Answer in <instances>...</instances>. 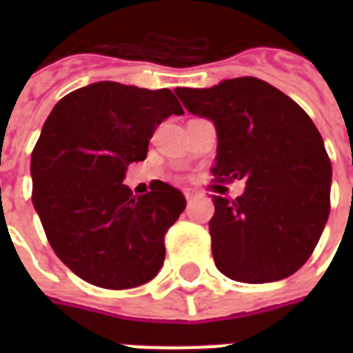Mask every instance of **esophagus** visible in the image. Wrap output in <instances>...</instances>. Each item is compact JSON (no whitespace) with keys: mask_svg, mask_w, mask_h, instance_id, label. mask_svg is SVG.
I'll return each mask as SVG.
<instances>
[{"mask_svg":"<svg viewBox=\"0 0 353 353\" xmlns=\"http://www.w3.org/2000/svg\"><path fill=\"white\" fill-rule=\"evenodd\" d=\"M185 198H187L188 203H192L194 199L198 198V194L194 192V190H185Z\"/></svg>","mask_w":353,"mask_h":353,"instance_id":"esophagus-1","label":"esophagus"}]
</instances>
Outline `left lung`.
I'll use <instances>...</instances> for the list:
<instances>
[{
    "mask_svg": "<svg viewBox=\"0 0 353 353\" xmlns=\"http://www.w3.org/2000/svg\"><path fill=\"white\" fill-rule=\"evenodd\" d=\"M183 106L214 122L220 183L245 181L236 199L214 196L212 256L238 282L265 284L306 263L330 214L332 163L323 137L295 101L254 77L177 88Z\"/></svg>",
    "mask_w": 353,
    "mask_h": 353,
    "instance_id": "1",
    "label": "left lung"
}]
</instances>
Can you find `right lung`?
Masks as SVG:
<instances>
[{"label":"right lung","mask_w":353,"mask_h":353,"mask_svg":"<svg viewBox=\"0 0 353 353\" xmlns=\"http://www.w3.org/2000/svg\"><path fill=\"white\" fill-rule=\"evenodd\" d=\"M170 115H183L170 90L106 80L63 97L41 128L30 157L32 205L52 251L90 284L137 288L165 262V234L187 199L163 181L133 196L122 181Z\"/></svg>","instance_id":"add662e5"}]
</instances>
